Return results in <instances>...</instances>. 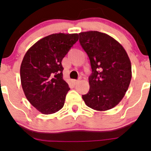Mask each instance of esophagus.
Instances as JSON below:
<instances>
[{
	"mask_svg": "<svg viewBox=\"0 0 151 151\" xmlns=\"http://www.w3.org/2000/svg\"><path fill=\"white\" fill-rule=\"evenodd\" d=\"M73 82H74V84H77L79 82V79H74Z\"/></svg>",
	"mask_w": 151,
	"mask_h": 151,
	"instance_id": "obj_1",
	"label": "esophagus"
}]
</instances>
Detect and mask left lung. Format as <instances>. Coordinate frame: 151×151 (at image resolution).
I'll return each mask as SVG.
<instances>
[{"label": "left lung", "mask_w": 151, "mask_h": 151, "mask_svg": "<svg viewBox=\"0 0 151 151\" xmlns=\"http://www.w3.org/2000/svg\"><path fill=\"white\" fill-rule=\"evenodd\" d=\"M79 43L87 54L92 73L89 90L82 95L87 106L106 111L124 98L131 79V65L126 50L109 35L98 31L80 32Z\"/></svg>", "instance_id": "1"}]
</instances>
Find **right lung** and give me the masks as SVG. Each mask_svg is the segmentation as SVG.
Wrapping results in <instances>:
<instances>
[{
  "label": "right lung",
  "mask_w": 151,
  "mask_h": 151,
  "mask_svg": "<svg viewBox=\"0 0 151 151\" xmlns=\"http://www.w3.org/2000/svg\"><path fill=\"white\" fill-rule=\"evenodd\" d=\"M79 39L78 34L56 33L40 40L27 51L20 80L29 102L44 114L60 110L70 90L63 79L62 60Z\"/></svg>",
  "instance_id": "1"
}]
</instances>
